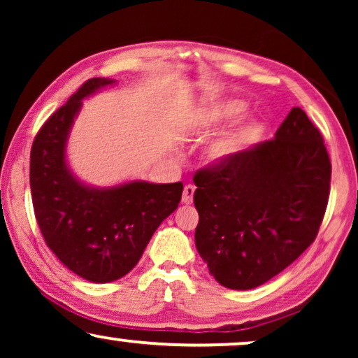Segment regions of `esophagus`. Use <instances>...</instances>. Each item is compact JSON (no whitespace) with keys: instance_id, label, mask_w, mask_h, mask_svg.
Returning a JSON list of instances; mask_svg holds the SVG:
<instances>
[{"instance_id":"1","label":"esophagus","mask_w":358,"mask_h":358,"mask_svg":"<svg viewBox=\"0 0 358 358\" xmlns=\"http://www.w3.org/2000/svg\"><path fill=\"white\" fill-rule=\"evenodd\" d=\"M194 192H195V185H192V184L185 185V187H184V194H182V203H185V205L192 203Z\"/></svg>"}]
</instances>
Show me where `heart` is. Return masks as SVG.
Instances as JSON below:
<instances>
[{"instance_id":"b5f03b06","label":"heart","mask_w":358,"mask_h":358,"mask_svg":"<svg viewBox=\"0 0 358 358\" xmlns=\"http://www.w3.org/2000/svg\"><path fill=\"white\" fill-rule=\"evenodd\" d=\"M243 107L238 104H228V102H218V104H212L207 109L199 110L192 119H190L189 129L192 134L199 136H207L213 131H217L224 127L229 122L236 119L241 114ZM254 135L252 129H246L238 131V134H231L227 136H222L217 141H213L212 146L208 150V156L213 161H222L227 159L229 156L236 153L239 146H241L244 141L251 138Z\"/></svg>"}]
</instances>
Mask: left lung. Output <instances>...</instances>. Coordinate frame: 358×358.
Masks as SVG:
<instances>
[{"label": "left lung", "mask_w": 358, "mask_h": 358, "mask_svg": "<svg viewBox=\"0 0 358 358\" xmlns=\"http://www.w3.org/2000/svg\"><path fill=\"white\" fill-rule=\"evenodd\" d=\"M195 246L215 280L256 288L315 241L331 190V159L317 127L293 107L272 140L194 176Z\"/></svg>", "instance_id": "1"}]
</instances>
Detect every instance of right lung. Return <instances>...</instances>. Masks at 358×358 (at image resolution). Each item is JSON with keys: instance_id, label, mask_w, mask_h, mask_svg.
Returning a JSON list of instances; mask_svg holds the SVG:
<instances>
[{"instance_id": "right-lung-1", "label": "right lung", "mask_w": 358, "mask_h": 358, "mask_svg": "<svg viewBox=\"0 0 358 358\" xmlns=\"http://www.w3.org/2000/svg\"><path fill=\"white\" fill-rule=\"evenodd\" d=\"M114 80L91 78L37 131L31 150L34 213L53 254L76 275L94 283L114 282L138 264L164 218L178 208L182 184L135 180L112 189H91L73 178L65 145L86 96Z\"/></svg>"}]
</instances>
